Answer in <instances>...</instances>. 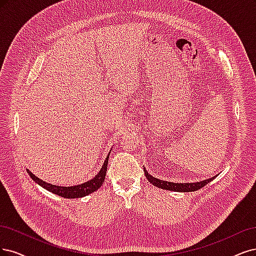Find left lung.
I'll use <instances>...</instances> for the list:
<instances>
[{
	"label": "left lung",
	"mask_w": 256,
	"mask_h": 256,
	"mask_svg": "<svg viewBox=\"0 0 256 256\" xmlns=\"http://www.w3.org/2000/svg\"><path fill=\"white\" fill-rule=\"evenodd\" d=\"M144 171L148 180H149V182L154 186L162 189H166V190L178 192H189L199 190V189H201L206 184L212 182V180L216 178V176H212L208 180H201V182H196V183H172V182H167V180H162L156 178H153L151 174L148 173L146 168H144Z\"/></svg>",
	"instance_id": "obj_1"
}]
</instances>
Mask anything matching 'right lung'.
I'll use <instances>...</instances> for the list:
<instances>
[{
    "instance_id": "1",
    "label": "right lung",
    "mask_w": 256,
    "mask_h": 256,
    "mask_svg": "<svg viewBox=\"0 0 256 256\" xmlns=\"http://www.w3.org/2000/svg\"><path fill=\"white\" fill-rule=\"evenodd\" d=\"M108 158L110 154L107 155V158H105L103 166L101 168V170L98 171V174L92 178L88 182H85L80 185H76V186H69V187H64V186H56V185H52L50 183H46L44 180H40L39 178H37L36 176L32 174V173L26 169L28 173L30 174V176L32 178V180H35L37 184H39L41 187H44L46 190L51 192L57 196H62V198H67V199H76V198H82L85 196L89 194H92L96 190H98V188L102 186V184L104 183L105 180V176H106V171H107V164H108Z\"/></svg>"
}]
</instances>
